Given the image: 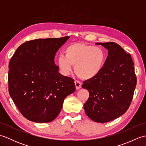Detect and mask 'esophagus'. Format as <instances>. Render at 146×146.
Here are the masks:
<instances>
[{"label":"esophagus","instance_id":"1","mask_svg":"<svg viewBox=\"0 0 146 146\" xmlns=\"http://www.w3.org/2000/svg\"><path fill=\"white\" fill-rule=\"evenodd\" d=\"M75 86H76V90H78L82 87V83H80L79 81H78V80H75Z\"/></svg>","mask_w":146,"mask_h":146}]
</instances>
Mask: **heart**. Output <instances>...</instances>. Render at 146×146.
Returning <instances> with one entry per match:
<instances>
[{
  "mask_svg": "<svg viewBox=\"0 0 146 146\" xmlns=\"http://www.w3.org/2000/svg\"><path fill=\"white\" fill-rule=\"evenodd\" d=\"M64 54L58 57L57 64L60 72L67 76L74 69L80 78L90 80L97 76L104 68L106 53L102 48L83 43H73L64 49Z\"/></svg>",
  "mask_w": 146,
  "mask_h": 146,
  "instance_id": "obj_1",
  "label": "heart"
}]
</instances>
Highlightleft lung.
<instances>
[{"label": "left lung", "mask_w": 146, "mask_h": 146, "mask_svg": "<svg viewBox=\"0 0 146 146\" xmlns=\"http://www.w3.org/2000/svg\"><path fill=\"white\" fill-rule=\"evenodd\" d=\"M97 44L108 49V56L101 72L83 82L82 88L90 94L84 109L90 119L105 123L127 110L134 97L137 77L131 54L120 45L113 42Z\"/></svg>", "instance_id": "left-lung-1"}]
</instances>
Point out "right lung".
<instances>
[{
	"mask_svg": "<svg viewBox=\"0 0 146 146\" xmlns=\"http://www.w3.org/2000/svg\"><path fill=\"white\" fill-rule=\"evenodd\" d=\"M38 39L19 47L9 62V92L29 120L50 122L60 113L64 98L75 91L74 80L61 75L56 52L69 39Z\"/></svg>",
	"mask_w": 146,
	"mask_h": 146,
	"instance_id": "1",
	"label": "right lung"
}]
</instances>
